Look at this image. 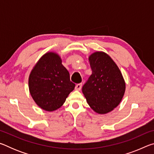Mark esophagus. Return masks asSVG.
<instances>
[{
    "mask_svg": "<svg viewBox=\"0 0 154 154\" xmlns=\"http://www.w3.org/2000/svg\"><path fill=\"white\" fill-rule=\"evenodd\" d=\"M82 83H78V84L75 85V90H78V91L80 90L81 89H82Z\"/></svg>",
    "mask_w": 154,
    "mask_h": 154,
    "instance_id": "1",
    "label": "esophagus"
}]
</instances>
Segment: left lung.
Instances as JSON below:
<instances>
[{
  "label": "left lung",
  "mask_w": 154,
  "mask_h": 154,
  "mask_svg": "<svg viewBox=\"0 0 154 154\" xmlns=\"http://www.w3.org/2000/svg\"><path fill=\"white\" fill-rule=\"evenodd\" d=\"M89 62L92 73L83 85L82 92L96 113L106 114L120 103L126 83L118 66L105 52L91 54Z\"/></svg>",
  "instance_id": "obj_1"
}]
</instances>
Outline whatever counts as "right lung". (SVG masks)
Returning <instances> with one entry per match:
<instances>
[{
  "mask_svg": "<svg viewBox=\"0 0 154 154\" xmlns=\"http://www.w3.org/2000/svg\"><path fill=\"white\" fill-rule=\"evenodd\" d=\"M30 95L43 110H57L64 103L75 84L62 64L58 54L48 52L41 57L30 72L28 79Z\"/></svg>",
  "mask_w": 154,
  "mask_h": 154,
  "instance_id": "right-lung-1",
  "label": "right lung"
}]
</instances>
